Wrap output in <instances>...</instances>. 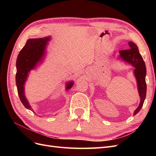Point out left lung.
Returning <instances> with one entry per match:
<instances>
[{
  "label": "left lung",
  "instance_id": "8db88e82",
  "mask_svg": "<svg viewBox=\"0 0 156 156\" xmlns=\"http://www.w3.org/2000/svg\"><path fill=\"white\" fill-rule=\"evenodd\" d=\"M129 45L130 49L119 51V58L135 68L133 73L137 83L138 92L140 99L139 105L133 113V115H135L141 109L146 98V84L145 78L146 68L142 56L139 51L138 47L132 41L129 42Z\"/></svg>",
  "mask_w": 156,
  "mask_h": 156
}]
</instances>
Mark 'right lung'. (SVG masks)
<instances>
[{"label":"right lung","instance_id":"right-lung-1","mask_svg":"<svg viewBox=\"0 0 156 156\" xmlns=\"http://www.w3.org/2000/svg\"><path fill=\"white\" fill-rule=\"evenodd\" d=\"M51 36L41 38L29 39L17 56L16 61V82L17 92L23 105L33 111L25 94V84L30 71L43 62L46 55V49ZM73 81L66 83V90H68L73 85ZM34 112V111H33Z\"/></svg>","mask_w":156,"mask_h":156}]
</instances>
